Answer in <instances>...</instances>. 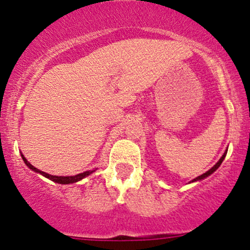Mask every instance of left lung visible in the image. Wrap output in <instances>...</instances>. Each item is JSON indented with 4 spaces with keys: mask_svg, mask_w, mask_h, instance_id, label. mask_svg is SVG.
I'll return each mask as SVG.
<instances>
[{
    "mask_svg": "<svg viewBox=\"0 0 250 250\" xmlns=\"http://www.w3.org/2000/svg\"><path fill=\"white\" fill-rule=\"evenodd\" d=\"M226 154H227V151H226V153H225V154H223V155H222V157H221V159L219 160V162H217V163H216V165H215L213 168H211V169H209V170L207 171V173L202 174V175H201V176H197V177H196V179H194V180H193V182H194V181H199V180H202V179H205V177H207V176H209V175H210V174H213V173H214V171H215V170H216V169L220 167V166H221V163H222V161H223V160H225V157H226Z\"/></svg>",
    "mask_w": 250,
    "mask_h": 250,
    "instance_id": "left-lung-1",
    "label": "left lung"
}]
</instances>
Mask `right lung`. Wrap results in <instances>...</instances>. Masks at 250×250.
I'll list each match as a JSON object with an SVG mask.
<instances>
[{
	"label": "right lung",
	"instance_id": "obj_1",
	"mask_svg": "<svg viewBox=\"0 0 250 250\" xmlns=\"http://www.w3.org/2000/svg\"><path fill=\"white\" fill-rule=\"evenodd\" d=\"M22 159H23L24 163L28 166V167H29V168L31 169V170L36 171V173L42 174L43 176H45V177H47V179L54 181V182L61 183V185H69V183L77 182V181L84 179L85 176H88V175H90L91 173H93V171H95V170H88V171H84V173L77 174V175H75V176H55V175H49V174L44 173V171H41V170H40V169H37V168L34 167L33 165H30V163L28 162L27 160H25V157L23 156V155H22Z\"/></svg>",
	"mask_w": 250,
	"mask_h": 250
}]
</instances>
